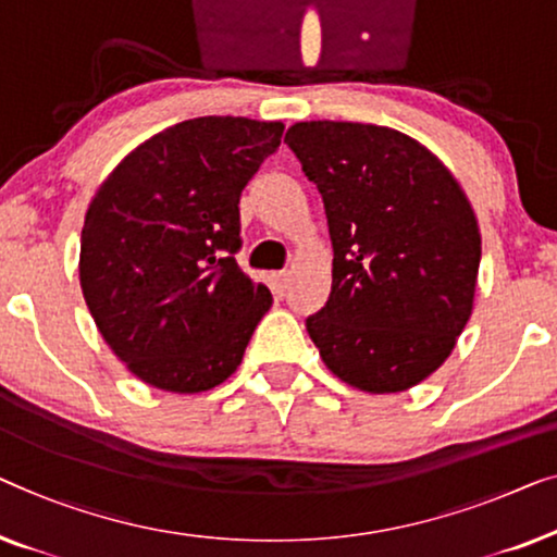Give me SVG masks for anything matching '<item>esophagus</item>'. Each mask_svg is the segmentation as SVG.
Instances as JSON below:
<instances>
[{"label":"esophagus","instance_id":"esophagus-1","mask_svg":"<svg viewBox=\"0 0 557 557\" xmlns=\"http://www.w3.org/2000/svg\"><path fill=\"white\" fill-rule=\"evenodd\" d=\"M272 282H275V289L277 293L282 295L287 289V282H289V272L287 270H282V272H275V275H272Z\"/></svg>","mask_w":557,"mask_h":557}]
</instances>
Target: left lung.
<instances>
[{
	"label": "left lung",
	"mask_w": 557,
	"mask_h": 557,
	"mask_svg": "<svg viewBox=\"0 0 557 557\" xmlns=\"http://www.w3.org/2000/svg\"><path fill=\"white\" fill-rule=\"evenodd\" d=\"M285 144L325 203L333 287L305 320L323 363L368 394L432 375L472 315L482 237L436 156L386 125L295 123Z\"/></svg>",
	"instance_id": "1"
}]
</instances>
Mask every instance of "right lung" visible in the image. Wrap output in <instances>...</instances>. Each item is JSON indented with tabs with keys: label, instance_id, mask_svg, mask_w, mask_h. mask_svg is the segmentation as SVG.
<instances>
[{
	"label": "right lung",
	"instance_id": "1",
	"mask_svg": "<svg viewBox=\"0 0 557 557\" xmlns=\"http://www.w3.org/2000/svg\"><path fill=\"white\" fill-rule=\"evenodd\" d=\"M285 125L203 115L156 133L90 201L81 287L100 335L148 386L199 394L242 363L272 295L239 270V197Z\"/></svg>",
	"mask_w": 557,
	"mask_h": 557
}]
</instances>
